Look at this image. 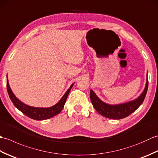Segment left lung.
Here are the masks:
<instances>
[{"instance_id":"1","label":"left lung","mask_w":158,"mask_h":158,"mask_svg":"<svg viewBox=\"0 0 158 158\" xmlns=\"http://www.w3.org/2000/svg\"><path fill=\"white\" fill-rule=\"evenodd\" d=\"M147 89H148V79H147L146 86L144 92L138 98L133 101L117 105H110L103 102L97 97L92 89L90 90V99L94 109L100 115L106 118L120 119L130 115L139 108L145 98Z\"/></svg>"}]
</instances>
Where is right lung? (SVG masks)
Here are the masks:
<instances>
[{"instance_id": "1", "label": "right lung", "mask_w": 158, "mask_h": 158, "mask_svg": "<svg viewBox=\"0 0 158 158\" xmlns=\"http://www.w3.org/2000/svg\"><path fill=\"white\" fill-rule=\"evenodd\" d=\"M74 84V83H73ZM73 84L71 85L70 88L67 90L65 94L63 96L61 100L56 104V105L53 106L49 108H37V107H32L31 106L26 105L24 103L22 102L16 98L15 96L13 94L11 88H10L8 79L6 80V88H7V92L9 94V98L11 99L13 105H15L17 109H18L20 111L23 113L24 115L28 116V117L35 120H44L51 118V117L58 115L64 108L66 100L68 97L69 94Z\"/></svg>"}]
</instances>
